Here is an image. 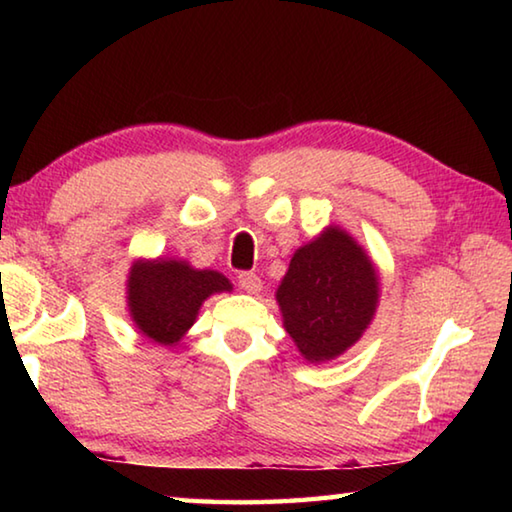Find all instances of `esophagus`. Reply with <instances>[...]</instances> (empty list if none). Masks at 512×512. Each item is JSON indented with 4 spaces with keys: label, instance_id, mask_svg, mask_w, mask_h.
I'll return each mask as SVG.
<instances>
[{
    "label": "esophagus",
    "instance_id": "1",
    "mask_svg": "<svg viewBox=\"0 0 512 512\" xmlns=\"http://www.w3.org/2000/svg\"><path fill=\"white\" fill-rule=\"evenodd\" d=\"M239 287L244 289L246 293H250V296H255V293L262 291V280L255 273H241L239 275Z\"/></svg>",
    "mask_w": 512,
    "mask_h": 512
}]
</instances>
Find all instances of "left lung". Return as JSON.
<instances>
[{
  "label": "left lung",
  "mask_w": 512,
  "mask_h": 512,
  "mask_svg": "<svg viewBox=\"0 0 512 512\" xmlns=\"http://www.w3.org/2000/svg\"><path fill=\"white\" fill-rule=\"evenodd\" d=\"M275 300L302 359L327 363L348 352L375 318L377 266L348 230L332 223L293 253Z\"/></svg>",
  "instance_id": "obj_1"
}]
</instances>
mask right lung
Wrapping results in <instances>:
<instances>
[{
  "instance_id": "right-lung-1",
  "label": "right lung",
  "mask_w": 512,
  "mask_h": 512,
  "mask_svg": "<svg viewBox=\"0 0 512 512\" xmlns=\"http://www.w3.org/2000/svg\"><path fill=\"white\" fill-rule=\"evenodd\" d=\"M230 291L232 282L212 268L178 257H140L126 277V307L144 339L173 348L196 323L203 302Z\"/></svg>"
}]
</instances>
